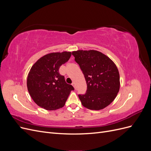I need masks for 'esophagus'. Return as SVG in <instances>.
I'll use <instances>...</instances> for the list:
<instances>
[{
  "mask_svg": "<svg viewBox=\"0 0 151 151\" xmlns=\"http://www.w3.org/2000/svg\"><path fill=\"white\" fill-rule=\"evenodd\" d=\"M72 85L73 86H74V88L76 89V84H75V83H74V82H73L72 84Z\"/></svg>",
  "mask_w": 151,
  "mask_h": 151,
  "instance_id": "esophagus-1",
  "label": "esophagus"
}]
</instances>
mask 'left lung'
<instances>
[{"label":"left lung","instance_id":"8db88e82","mask_svg":"<svg viewBox=\"0 0 151 151\" xmlns=\"http://www.w3.org/2000/svg\"><path fill=\"white\" fill-rule=\"evenodd\" d=\"M72 55L87 84L86 93L78 95L82 104L92 110L106 108L120 89V74L115 63L96 50H77Z\"/></svg>","mask_w":151,"mask_h":151}]
</instances>
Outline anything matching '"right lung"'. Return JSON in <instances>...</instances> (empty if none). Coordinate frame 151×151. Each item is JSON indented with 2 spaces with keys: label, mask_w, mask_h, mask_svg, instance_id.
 <instances>
[{
  "label": "right lung",
  "mask_w": 151,
  "mask_h": 151,
  "mask_svg": "<svg viewBox=\"0 0 151 151\" xmlns=\"http://www.w3.org/2000/svg\"><path fill=\"white\" fill-rule=\"evenodd\" d=\"M70 52L45 55L31 68L27 78V88L35 103L47 110L63 107L71 91L65 77L59 73V68L71 57Z\"/></svg>",
  "instance_id": "right-lung-1"
}]
</instances>
